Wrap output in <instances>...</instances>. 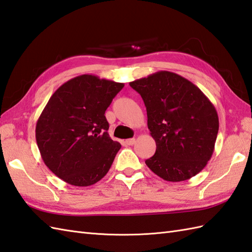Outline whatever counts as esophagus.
Listing matches in <instances>:
<instances>
[{
	"mask_svg": "<svg viewBox=\"0 0 252 252\" xmlns=\"http://www.w3.org/2000/svg\"><path fill=\"white\" fill-rule=\"evenodd\" d=\"M135 142H136V139H135V138L127 139V140L125 141V143H126L127 145H132V144H135Z\"/></svg>",
	"mask_w": 252,
	"mask_h": 252,
	"instance_id": "esophagus-1",
	"label": "esophagus"
}]
</instances>
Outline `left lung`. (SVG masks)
<instances>
[{
    "label": "left lung",
    "instance_id": "left-lung-1",
    "mask_svg": "<svg viewBox=\"0 0 252 252\" xmlns=\"http://www.w3.org/2000/svg\"><path fill=\"white\" fill-rule=\"evenodd\" d=\"M140 94L148 127L156 143L145 164L166 181L179 182L197 175L215 150L219 117L200 89L181 75L159 71L130 82Z\"/></svg>",
    "mask_w": 252,
    "mask_h": 252
}]
</instances>
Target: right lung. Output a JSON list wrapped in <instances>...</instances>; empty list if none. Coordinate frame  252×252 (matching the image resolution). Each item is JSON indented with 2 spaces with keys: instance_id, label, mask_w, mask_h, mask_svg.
I'll return each instance as SVG.
<instances>
[{
  "instance_id": "1",
  "label": "right lung",
  "mask_w": 252,
  "mask_h": 252,
  "mask_svg": "<svg viewBox=\"0 0 252 252\" xmlns=\"http://www.w3.org/2000/svg\"><path fill=\"white\" fill-rule=\"evenodd\" d=\"M123 87L83 74L48 100L36 122V143L44 163L64 182L88 187L107 175L121 144L110 138L104 113Z\"/></svg>"
}]
</instances>
